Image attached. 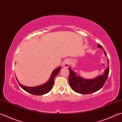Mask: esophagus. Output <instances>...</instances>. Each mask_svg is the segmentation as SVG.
Returning a JSON list of instances; mask_svg holds the SVG:
<instances>
[{"instance_id": "34e87169", "label": "esophagus", "mask_w": 122, "mask_h": 122, "mask_svg": "<svg viewBox=\"0 0 122 122\" xmlns=\"http://www.w3.org/2000/svg\"><path fill=\"white\" fill-rule=\"evenodd\" d=\"M69 65H70V61L69 60H66L65 61H63V64H62L63 67L68 68Z\"/></svg>"}]
</instances>
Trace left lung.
I'll list each match as a JSON object with an SVG mask.
<instances>
[{"instance_id": "left-lung-1", "label": "left lung", "mask_w": 122, "mask_h": 122, "mask_svg": "<svg viewBox=\"0 0 122 122\" xmlns=\"http://www.w3.org/2000/svg\"><path fill=\"white\" fill-rule=\"evenodd\" d=\"M98 48L102 49L105 55H107L102 46L98 44ZM108 67L105 70L103 75L92 79H86L80 76H77L76 72L72 71L71 69V68L69 67V76L68 81L71 88L75 92L83 94H88L98 91L103 87L109 75V69L108 59Z\"/></svg>"}]
</instances>
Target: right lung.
Here are the masks:
<instances>
[{
    "label": "right lung",
    "instance_id": "add662e5",
    "mask_svg": "<svg viewBox=\"0 0 122 122\" xmlns=\"http://www.w3.org/2000/svg\"><path fill=\"white\" fill-rule=\"evenodd\" d=\"M61 67H59L52 72L51 76L50 78L47 82H46L43 85L35 86V87H27V86H23L20 84L17 80V81L19 83V84L20 87L23 89L26 92L29 93L30 94L33 95H36V96H41V95L45 94L49 92L52 89L54 84V78L56 77L58 73L60 72L61 70Z\"/></svg>",
    "mask_w": 122,
    "mask_h": 122
}]
</instances>
